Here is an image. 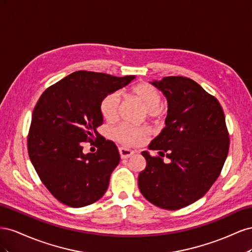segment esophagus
<instances>
[{
  "mask_svg": "<svg viewBox=\"0 0 252 252\" xmlns=\"http://www.w3.org/2000/svg\"><path fill=\"white\" fill-rule=\"evenodd\" d=\"M119 152H120V156L122 158H128L134 154V151H132L130 149H127L125 147H120Z\"/></svg>",
  "mask_w": 252,
  "mask_h": 252,
  "instance_id": "obj_1",
  "label": "esophagus"
}]
</instances>
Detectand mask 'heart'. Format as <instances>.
I'll use <instances>...</instances> for the list:
<instances>
[{
	"label": "heart",
	"mask_w": 252,
	"mask_h": 252,
	"mask_svg": "<svg viewBox=\"0 0 252 252\" xmlns=\"http://www.w3.org/2000/svg\"><path fill=\"white\" fill-rule=\"evenodd\" d=\"M132 95L138 100L150 119H158L163 114L164 108L161 105L162 95L158 91L147 83H141L132 88ZM121 97L118 93H111L106 95L101 102V113L103 118L112 122L118 118ZM149 134V128L146 126H132L121 124L112 129V138L128 147L140 145Z\"/></svg>",
	"instance_id": "1"
}]
</instances>
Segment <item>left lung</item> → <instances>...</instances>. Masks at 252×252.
I'll list each match as a JSON object with an SVG mask.
<instances>
[{
  "label": "left lung",
  "instance_id": "left-lung-1",
  "mask_svg": "<svg viewBox=\"0 0 252 252\" xmlns=\"http://www.w3.org/2000/svg\"><path fill=\"white\" fill-rule=\"evenodd\" d=\"M168 103L165 127L149 144L161 157L143 151L146 168L139 174L145 199L175 210L194 203L219 178L229 149L225 116L219 101L191 79L166 77L152 81Z\"/></svg>",
  "mask_w": 252,
  "mask_h": 252
}]
</instances>
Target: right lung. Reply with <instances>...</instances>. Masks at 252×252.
I'll use <instances>...</instances> for the list:
<instances>
[{
    "mask_svg": "<svg viewBox=\"0 0 252 252\" xmlns=\"http://www.w3.org/2000/svg\"><path fill=\"white\" fill-rule=\"evenodd\" d=\"M135 77L75 71L44 91L32 112L28 155L43 184L67 206L84 207L100 200L120 163L116 144L101 138L94 154L82 144L100 138L103 98Z\"/></svg>",
    "mask_w": 252,
    "mask_h": 252,
    "instance_id": "1",
    "label": "right lung"
}]
</instances>
